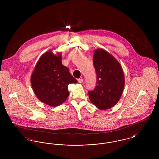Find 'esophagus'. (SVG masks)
<instances>
[{
	"label": "esophagus",
	"instance_id": "34e87169",
	"mask_svg": "<svg viewBox=\"0 0 159 159\" xmlns=\"http://www.w3.org/2000/svg\"><path fill=\"white\" fill-rule=\"evenodd\" d=\"M77 81L79 83H82L83 82V79H77Z\"/></svg>",
	"mask_w": 159,
	"mask_h": 159
}]
</instances>
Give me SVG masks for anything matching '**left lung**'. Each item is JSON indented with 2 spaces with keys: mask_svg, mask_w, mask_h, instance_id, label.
<instances>
[{
  "mask_svg": "<svg viewBox=\"0 0 159 159\" xmlns=\"http://www.w3.org/2000/svg\"><path fill=\"white\" fill-rule=\"evenodd\" d=\"M93 64L97 73L96 86L88 91L91 102L99 110H107L115 106L121 97L125 76L120 64L102 49L95 51Z\"/></svg>",
  "mask_w": 159,
  "mask_h": 159,
  "instance_id": "8db88e82",
  "label": "left lung"
}]
</instances>
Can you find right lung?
I'll list each match as a JSON object with an SVG mask.
<instances>
[{
    "mask_svg": "<svg viewBox=\"0 0 159 159\" xmlns=\"http://www.w3.org/2000/svg\"><path fill=\"white\" fill-rule=\"evenodd\" d=\"M61 53L51 51L43 54L31 76V84L38 98L48 106H60L69 95L68 85L76 83L68 68L62 64Z\"/></svg>",
    "mask_w": 159,
    "mask_h": 159,
    "instance_id": "obj_1",
    "label": "right lung"
}]
</instances>
